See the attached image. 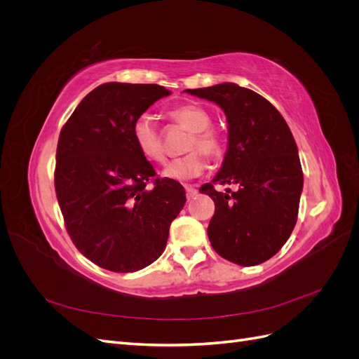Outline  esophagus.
I'll return each instance as SVG.
<instances>
[{
  "label": "esophagus",
  "instance_id": "obj_1",
  "mask_svg": "<svg viewBox=\"0 0 359 359\" xmlns=\"http://www.w3.org/2000/svg\"><path fill=\"white\" fill-rule=\"evenodd\" d=\"M184 189H186V193H187V198L189 199L194 198L198 194V190H196V187H194V186H186Z\"/></svg>",
  "mask_w": 359,
  "mask_h": 359
}]
</instances>
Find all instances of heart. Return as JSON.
I'll list each match as a JSON object with an SVG mask.
<instances>
[{
	"instance_id": "b5f03b06",
	"label": "heart",
	"mask_w": 359,
	"mask_h": 359,
	"mask_svg": "<svg viewBox=\"0 0 359 359\" xmlns=\"http://www.w3.org/2000/svg\"><path fill=\"white\" fill-rule=\"evenodd\" d=\"M175 124L189 130L190 135L184 145L186 154L170 161L165 169V175L170 180L187 181L202 175L206 169V157L211 160L220 158L224 153V145L220 135L211 128V116L198 104H181L169 112ZM132 136L140 154L151 161L163 163L166 160V148L160 130L151 121L148 115L137 116L132 126Z\"/></svg>"
}]
</instances>
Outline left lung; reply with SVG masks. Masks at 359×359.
<instances>
[{
    "instance_id": "left-lung-1",
    "label": "left lung",
    "mask_w": 359,
    "mask_h": 359,
    "mask_svg": "<svg viewBox=\"0 0 359 359\" xmlns=\"http://www.w3.org/2000/svg\"><path fill=\"white\" fill-rule=\"evenodd\" d=\"M186 91L219 104L229 124L223 166L199 189L215 205L210 243L229 262L262 264L285 245L297 224L304 178L295 139L276 107L252 90L224 82ZM217 183L241 189L220 194Z\"/></svg>"
}]
</instances>
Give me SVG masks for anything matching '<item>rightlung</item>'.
<instances>
[{
    "label": "right lung",
    "mask_w": 359,
    "mask_h": 359,
    "mask_svg": "<svg viewBox=\"0 0 359 359\" xmlns=\"http://www.w3.org/2000/svg\"><path fill=\"white\" fill-rule=\"evenodd\" d=\"M169 94L156 83L107 82L61 128L53 177L64 224L86 259L114 273L158 259L186 203L181 184L160 178L132 136L135 119Z\"/></svg>",
    "instance_id": "add662e5"
}]
</instances>
